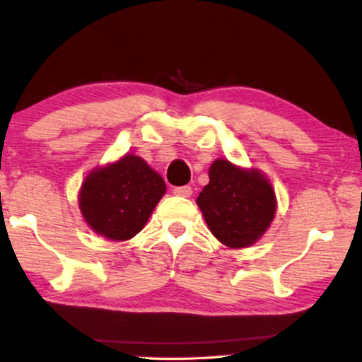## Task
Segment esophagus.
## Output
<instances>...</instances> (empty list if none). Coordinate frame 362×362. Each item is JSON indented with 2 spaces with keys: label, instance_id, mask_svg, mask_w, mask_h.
Returning <instances> with one entry per match:
<instances>
[{
  "label": "esophagus",
  "instance_id": "esophagus-1",
  "mask_svg": "<svg viewBox=\"0 0 362 362\" xmlns=\"http://www.w3.org/2000/svg\"><path fill=\"white\" fill-rule=\"evenodd\" d=\"M173 194L180 195V197H190V195H192V187L190 185L175 187V189H173Z\"/></svg>",
  "mask_w": 362,
  "mask_h": 362
}]
</instances>
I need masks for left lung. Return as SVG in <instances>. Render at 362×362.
Masks as SVG:
<instances>
[{
  "label": "left lung",
  "instance_id": "left-lung-1",
  "mask_svg": "<svg viewBox=\"0 0 362 362\" xmlns=\"http://www.w3.org/2000/svg\"><path fill=\"white\" fill-rule=\"evenodd\" d=\"M211 233L230 248L255 243L276 214V195L257 170H242L228 160H216L209 184L197 197Z\"/></svg>",
  "mask_w": 362,
  "mask_h": 362
}]
</instances>
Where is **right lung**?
Masks as SVG:
<instances>
[{
    "label": "right lung",
    "instance_id": "right-lung-1",
    "mask_svg": "<svg viewBox=\"0 0 362 362\" xmlns=\"http://www.w3.org/2000/svg\"><path fill=\"white\" fill-rule=\"evenodd\" d=\"M165 190L163 178L146 161L126 155L86 177L80 209L91 230L124 242L143 230Z\"/></svg>",
    "mask_w": 362,
    "mask_h": 362
}]
</instances>
